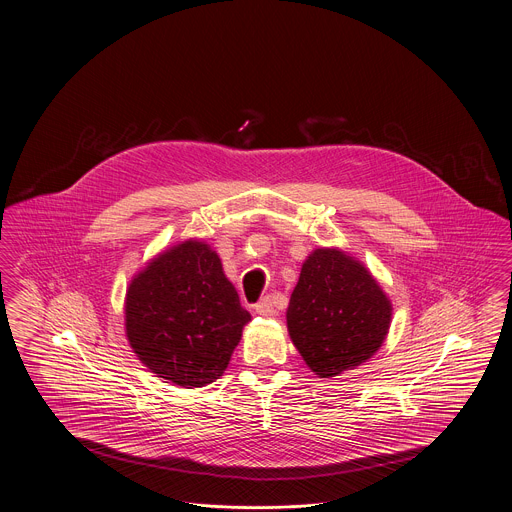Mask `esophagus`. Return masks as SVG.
Segmentation results:
<instances>
[{
	"instance_id": "34e87169",
	"label": "esophagus",
	"mask_w": 512,
	"mask_h": 512,
	"mask_svg": "<svg viewBox=\"0 0 512 512\" xmlns=\"http://www.w3.org/2000/svg\"><path fill=\"white\" fill-rule=\"evenodd\" d=\"M275 302L273 296H265L261 302L255 304V314L259 315H273L275 314Z\"/></svg>"
}]
</instances>
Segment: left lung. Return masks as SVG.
<instances>
[{
  "instance_id": "8db88e82",
  "label": "left lung",
  "mask_w": 512,
  "mask_h": 512,
  "mask_svg": "<svg viewBox=\"0 0 512 512\" xmlns=\"http://www.w3.org/2000/svg\"><path fill=\"white\" fill-rule=\"evenodd\" d=\"M390 321L392 304L378 282L337 249H315L306 259L286 310L292 343L321 378L368 360Z\"/></svg>"
}]
</instances>
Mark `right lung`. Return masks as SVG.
I'll use <instances>...</instances> for the list:
<instances>
[{
    "label": "right lung",
    "instance_id": "obj_1",
    "mask_svg": "<svg viewBox=\"0 0 512 512\" xmlns=\"http://www.w3.org/2000/svg\"><path fill=\"white\" fill-rule=\"evenodd\" d=\"M126 335L159 378L183 388L218 380L251 319L220 257L202 241L158 255L126 292Z\"/></svg>",
    "mask_w": 512,
    "mask_h": 512
}]
</instances>
